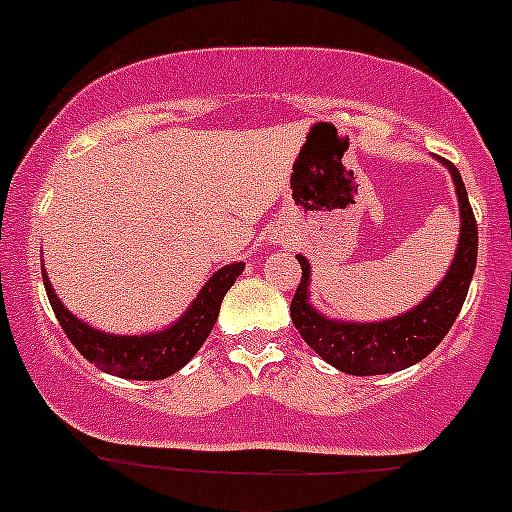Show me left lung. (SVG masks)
<instances>
[{"label":"left lung","mask_w":512,"mask_h":512,"mask_svg":"<svg viewBox=\"0 0 512 512\" xmlns=\"http://www.w3.org/2000/svg\"><path fill=\"white\" fill-rule=\"evenodd\" d=\"M443 165L453 177L458 195L460 237L448 272L420 305L410 307L403 315L377 322L335 320L322 315L310 302V262L305 255H297L302 280L290 305L292 322L300 330L302 340L340 372L385 375L415 365L440 345L463 307L478 262V225L458 167L448 160H443Z\"/></svg>","instance_id":"8db88e82"}]
</instances>
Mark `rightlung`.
I'll list each match as a JSON object with an SVG mask.
<instances>
[{"instance_id":"obj_1","label":"right lung","mask_w":512,"mask_h":512,"mask_svg":"<svg viewBox=\"0 0 512 512\" xmlns=\"http://www.w3.org/2000/svg\"><path fill=\"white\" fill-rule=\"evenodd\" d=\"M242 270H245V262H232L217 270L172 325L155 332H142V335H112V332L87 325L54 295V287L44 270L42 280L59 325L67 332L72 345L89 362H94V367L109 375L127 377V380H165L185 367L200 350L220 315L222 297L235 285Z\"/></svg>"}]
</instances>
